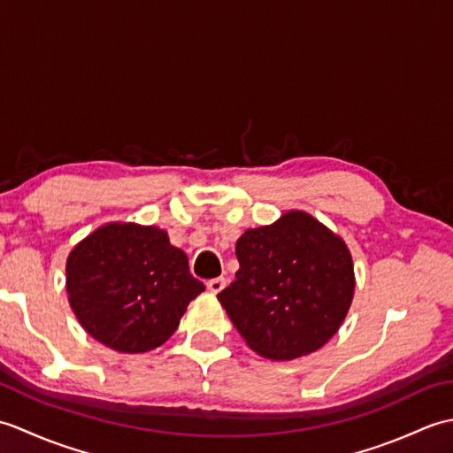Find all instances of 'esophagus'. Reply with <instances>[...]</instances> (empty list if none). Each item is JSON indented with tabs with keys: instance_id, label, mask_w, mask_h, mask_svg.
<instances>
[{
	"instance_id": "34e87169",
	"label": "esophagus",
	"mask_w": 453,
	"mask_h": 453,
	"mask_svg": "<svg viewBox=\"0 0 453 453\" xmlns=\"http://www.w3.org/2000/svg\"><path fill=\"white\" fill-rule=\"evenodd\" d=\"M226 284H227V280L224 276H219V278H211V280H208V290L210 292H214V294H218V292H221L226 288Z\"/></svg>"
}]
</instances>
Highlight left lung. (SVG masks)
<instances>
[{
  "mask_svg": "<svg viewBox=\"0 0 453 453\" xmlns=\"http://www.w3.org/2000/svg\"><path fill=\"white\" fill-rule=\"evenodd\" d=\"M239 271L218 294L239 334L265 358L315 352L339 331L354 294L349 249L305 211L237 239Z\"/></svg>",
  "mask_w": 453,
  "mask_h": 453,
  "instance_id": "obj_1",
  "label": "left lung"
}]
</instances>
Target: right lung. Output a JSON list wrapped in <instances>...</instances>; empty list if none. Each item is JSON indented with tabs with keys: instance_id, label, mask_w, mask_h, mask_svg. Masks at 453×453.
<instances>
[{
	"instance_id": "right-lung-1",
	"label": "right lung",
	"mask_w": 453,
	"mask_h": 453,
	"mask_svg": "<svg viewBox=\"0 0 453 453\" xmlns=\"http://www.w3.org/2000/svg\"><path fill=\"white\" fill-rule=\"evenodd\" d=\"M65 286L83 329L128 354L165 342L204 292L167 234L136 224H109L85 237L67 257Z\"/></svg>"
}]
</instances>
